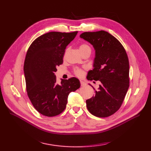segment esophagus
Here are the masks:
<instances>
[{
    "mask_svg": "<svg viewBox=\"0 0 151 151\" xmlns=\"http://www.w3.org/2000/svg\"><path fill=\"white\" fill-rule=\"evenodd\" d=\"M81 86H85L86 85V82H84V81H81Z\"/></svg>",
    "mask_w": 151,
    "mask_h": 151,
    "instance_id": "obj_1",
    "label": "esophagus"
}]
</instances>
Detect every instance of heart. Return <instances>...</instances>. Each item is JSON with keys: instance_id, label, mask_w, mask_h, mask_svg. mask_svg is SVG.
<instances>
[{"instance_id": "heart-1", "label": "heart", "mask_w": 151, "mask_h": 151, "mask_svg": "<svg viewBox=\"0 0 151 151\" xmlns=\"http://www.w3.org/2000/svg\"><path fill=\"white\" fill-rule=\"evenodd\" d=\"M90 49V47H89L88 45H86V44L81 45V46H80V50H83V49ZM74 73H75L76 75L81 76L82 75V70L79 68H75V70H74Z\"/></svg>"}]
</instances>
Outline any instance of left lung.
Returning <instances> with one entry per match:
<instances>
[{"label": "left lung", "instance_id": "8db88e82", "mask_svg": "<svg viewBox=\"0 0 151 151\" xmlns=\"http://www.w3.org/2000/svg\"><path fill=\"white\" fill-rule=\"evenodd\" d=\"M80 37L90 43L95 50L93 69L88 72L87 78L101 82L95 95L86 100L87 108L96 117L110 116L120 108L129 88L126 50L116 38L104 30L86 32Z\"/></svg>", "mask_w": 151, "mask_h": 151}]
</instances>
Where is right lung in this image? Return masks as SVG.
I'll return each instance as SVG.
<instances>
[{"label": "right lung", "mask_w": 151, "mask_h": 151, "mask_svg": "<svg viewBox=\"0 0 151 151\" xmlns=\"http://www.w3.org/2000/svg\"><path fill=\"white\" fill-rule=\"evenodd\" d=\"M78 32H50L38 37L30 45L25 57L24 73L28 97L41 114L53 117L65 110L68 95L81 87L75 77L56 83L54 73L63 63L66 47Z\"/></svg>", "instance_id": "right-lung-1"}]
</instances>
